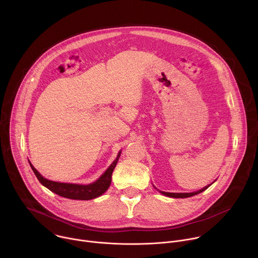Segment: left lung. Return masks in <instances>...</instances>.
Wrapping results in <instances>:
<instances>
[{
    "instance_id": "obj_1",
    "label": "left lung",
    "mask_w": 258,
    "mask_h": 258,
    "mask_svg": "<svg viewBox=\"0 0 258 258\" xmlns=\"http://www.w3.org/2000/svg\"><path fill=\"white\" fill-rule=\"evenodd\" d=\"M210 186V185H209ZM209 186H206L205 188L197 191V192H194V193H167V192H161V194L165 195V196H168V197H172V198H188V197H191V196H194V195H197V194H200L201 192L205 191Z\"/></svg>"
}]
</instances>
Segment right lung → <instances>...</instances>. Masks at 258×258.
I'll return each mask as SVG.
<instances>
[{"instance_id":"1","label":"right lung","mask_w":258,"mask_h":258,"mask_svg":"<svg viewBox=\"0 0 258 258\" xmlns=\"http://www.w3.org/2000/svg\"><path fill=\"white\" fill-rule=\"evenodd\" d=\"M120 154V153H119ZM119 154L117 158L113 161V163L109 166V168L103 173V175L90 185H76V183H65V182H58V181H52L45 177H43L40 172L36 170L32 164L29 162L31 169L33 170L35 176L38 177L40 182L43 186L48 188L50 191L56 193L59 196L75 199V200H91L94 198H97L101 196L103 193L107 191L109 188L110 183H111V177L113 169L116 166Z\"/></svg>"}]
</instances>
